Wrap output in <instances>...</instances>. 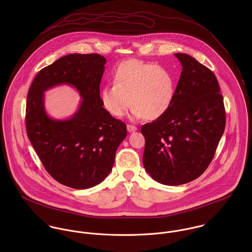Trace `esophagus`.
I'll return each instance as SVG.
<instances>
[{
  "label": "esophagus",
  "mask_w": 252,
  "mask_h": 252,
  "mask_svg": "<svg viewBox=\"0 0 252 252\" xmlns=\"http://www.w3.org/2000/svg\"><path fill=\"white\" fill-rule=\"evenodd\" d=\"M127 130H128V132H134V131L137 130V127L134 126V125L128 124V125H127Z\"/></svg>",
  "instance_id": "1"
}]
</instances>
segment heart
<instances>
[{"label": "heart", "mask_w": 252, "mask_h": 252, "mask_svg": "<svg viewBox=\"0 0 252 252\" xmlns=\"http://www.w3.org/2000/svg\"><path fill=\"white\" fill-rule=\"evenodd\" d=\"M113 82L101 91L102 104L113 116H122L132 103L133 119L145 117L155 120L162 117L173 104L175 78L163 67L127 60L116 68Z\"/></svg>", "instance_id": "heart-1"}]
</instances>
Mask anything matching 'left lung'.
<instances>
[{"mask_svg":"<svg viewBox=\"0 0 252 252\" xmlns=\"http://www.w3.org/2000/svg\"><path fill=\"white\" fill-rule=\"evenodd\" d=\"M182 66L173 104L160 118L144 124V169L165 185L199 178L211 164L226 123L215 73L188 54L176 53Z\"/></svg>","mask_w":252,"mask_h":252,"instance_id":"8db88e82","label":"left lung"}]
</instances>
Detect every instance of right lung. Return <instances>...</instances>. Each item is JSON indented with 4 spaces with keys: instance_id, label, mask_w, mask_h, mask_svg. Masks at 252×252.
Returning a JSON list of instances; mask_svg holds the SVG:
<instances>
[{
    "instance_id": "obj_1",
    "label": "right lung",
    "mask_w": 252,
    "mask_h": 252,
    "mask_svg": "<svg viewBox=\"0 0 252 252\" xmlns=\"http://www.w3.org/2000/svg\"><path fill=\"white\" fill-rule=\"evenodd\" d=\"M106 63L95 53L66 55L40 70L28 91L27 136L47 173L74 189L91 188L108 177L127 136L126 124L103 108L100 83ZM60 84L74 87L83 98L65 121L49 118L44 108V92Z\"/></svg>"
}]
</instances>
